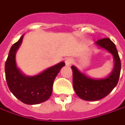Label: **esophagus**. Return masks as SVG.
I'll use <instances>...</instances> for the list:
<instances>
[{
	"mask_svg": "<svg viewBox=\"0 0 125 125\" xmlns=\"http://www.w3.org/2000/svg\"><path fill=\"white\" fill-rule=\"evenodd\" d=\"M73 62V59H72V58H68V59H66V61H65L66 66H70V65H71Z\"/></svg>",
	"mask_w": 125,
	"mask_h": 125,
	"instance_id": "1",
	"label": "esophagus"
}]
</instances>
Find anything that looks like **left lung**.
I'll return each mask as SVG.
<instances>
[{
    "instance_id": "obj_1",
    "label": "left lung",
    "mask_w": 125,
    "mask_h": 125,
    "mask_svg": "<svg viewBox=\"0 0 125 125\" xmlns=\"http://www.w3.org/2000/svg\"><path fill=\"white\" fill-rule=\"evenodd\" d=\"M95 44L101 48L105 49L112 55L114 67L108 77L95 79L81 73L75 66H71L74 91L79 98L89 101H98L109 94L118 82L121 70V62L116 45L110 39L99 40L95 42Z\"/></svg>"
}]
</instances>
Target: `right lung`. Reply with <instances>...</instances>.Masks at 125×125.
<instances>
[{
	"mask_svg": "<svg viewBox=\"0 0 125 125\" xmlns=\"http://www.w3.org/2000/svg\"><path fill=\"white\" fill-rule=\"evenodd\" d=\"M22 39L23 35L9 51L5 66L6 81L10 91L20 101L27 105H36L50 98L54 80L61 68L65 66V63H59L35 76L24 74L16 63V51Z\"/></svg>",
	"mask_w": 125,
	"mask_h": 125,
	"instance_id": "1",
	"label": "right lung"
}]
</instances>
